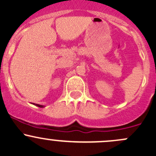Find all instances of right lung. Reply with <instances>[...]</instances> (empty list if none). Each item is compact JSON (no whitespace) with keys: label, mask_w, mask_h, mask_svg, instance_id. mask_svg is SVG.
<instances>
[{"label":"right lung","mask_w":156,"mask_h":156,"mask_svg":"<svg viewBox=\"0 0 156 156\" xmlns=\"http://www.w3.org/2000/svg\"><path fill=\"white\" fill-rule=\"evenodd\" d=\"M35 106H38V107H41V108H42V107H44L43 106H41V105H39V104H35Z\"/></svg>","instance_id":"obj_1"}]
</instances>
